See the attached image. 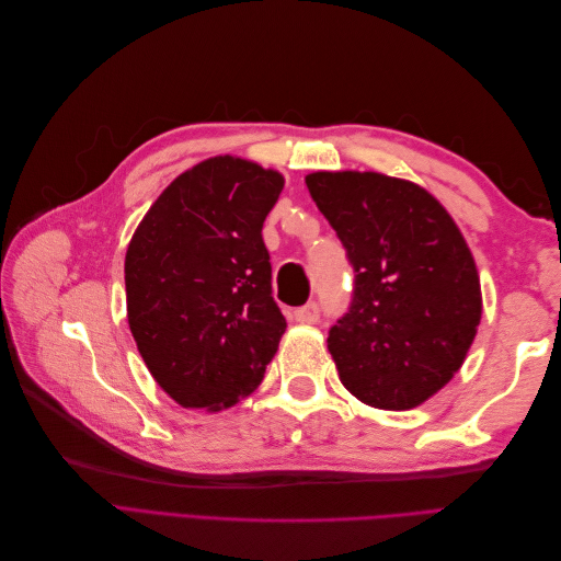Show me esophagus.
<instances>
[{
	"mask_svg": "<svg viewBox=\"0 0 561 561\" xmlns=\"http://www.w3.org/2000/svg\"><path fill=\"white\" fill-rule=\"evenodd\" d=\"M293 318H295L297 322H304V325H313V322H318V320H320V309H318V304H316V301H311V304H307V307H301V309L293 311Z\"/></svg>",
	"mask_w": 561,
	"mask_h": 561,
	"instance_id": "esophagus-1",
	"label": "esophagus"
}]
</instances>
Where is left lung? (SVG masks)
Returning <instances> with one entry per match:
<instances>
[{
  "instance_id": "8db88e82",
  "label": "left lung",
  "mask_w": 561,
  "mask_h": 561,
  "mask_svg": "<svg viewBox=\"0 0 561 561\" xmlns=\"http://www.w3.org/2000/svg\"><path fill=\"white\" fill-rule=\"evenodd\" d=\"M355 271L348 313L330 330L339 379L377 410H412L461 369L482 318L472 252L423 186L381 173L307 175Z\"/></svg>"
}]
</instances>
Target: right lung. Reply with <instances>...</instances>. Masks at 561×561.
I'll return each mask as SVG.
<instances>
[{
    "label": "right lung",
    "instance_id": "right-lung-1",
    "mask_svg": "<svg viewBox=\"0 0 561 561\" xmlns=\"http://www.w3.org/2000/svg\"><path fill=\"white\" fill-rule=\"evenodd\" d=\"M283 175L239 157L196 163L165 186L126 250V311L154 381L178 404L219 412L250 396L287 322L271 297L264 219Z\"/></svg>",
    "mask_w": 561,
    "mask_h": 561
}]
</instances>
